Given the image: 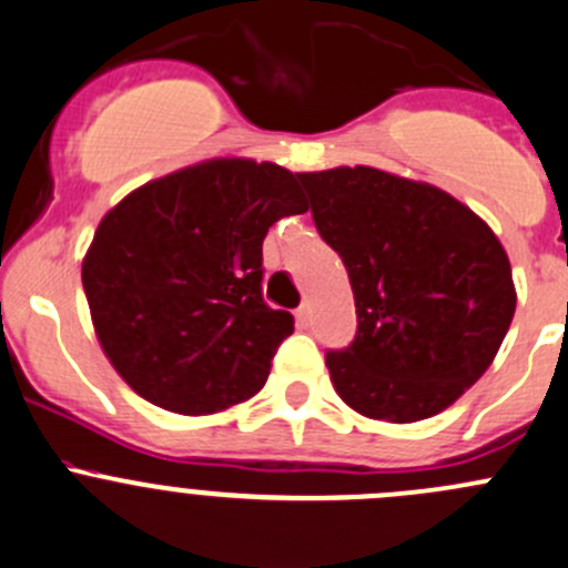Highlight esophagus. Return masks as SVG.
<instances>
[{"label": "esophagus", "mask_w": 568, "mask_h": 568, "mask_svg": "<svg viewBox=\"0 0 568 568\" xmlns=\"http://www.w3.org/2000/svg\"><path fill=\"white\" fill-rule=\"evenodd\" d=\"M295 320L301 327L312 325V303H301V308L295 312Z\"/></svg>", "instance_id": "obj_1"}]
</instances>
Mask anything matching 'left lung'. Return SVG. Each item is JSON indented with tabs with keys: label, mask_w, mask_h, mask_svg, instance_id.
<instances>
[{
	"label": "left lung",
	"mask_w": 568,
	"mask_h": 568,
	"mask_svg": "<svg viewBox=\"0 0 568 568\" xmlns=\"http://www.w3.org/2000/svg\"><path fill=\"white\" fill-rule=\"evenodd\" d=\"M297 180L355 295V342L325 355L336 394L390 424L452 407L489 369L517 308L495 232L446 191L383 169Z\"/></svg>",
	"instance_id": "left-lung-1"
}]
</instances>
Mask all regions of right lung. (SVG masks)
Instances as JSON below:
<instances>
[{"instance_id": "obj_1", "label": "right lung", "mask_w": 568, "mask_h": 568, "mask_svg": "<svg viewBox=\"0 0 568 568\" xmlns=\"http://www.w3.org/2000/svg\"><path fill=\"white\" fill-rule=\"evenodd\" d=\"M308 204L290 169L213 158L103 215L81 262L103 353L142 399L210 415L265 385L290 312L262 301V241Z\"/></svg>"}]
</instances>
